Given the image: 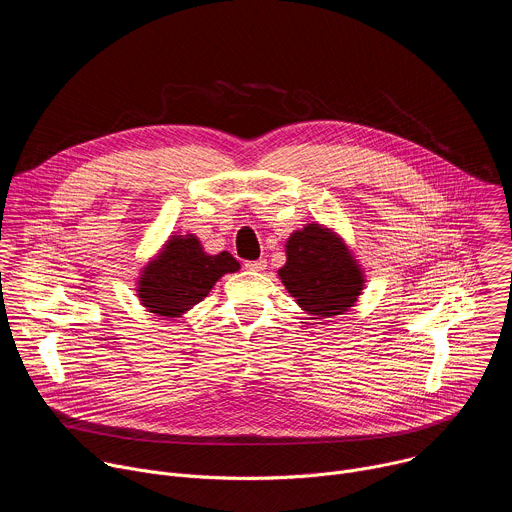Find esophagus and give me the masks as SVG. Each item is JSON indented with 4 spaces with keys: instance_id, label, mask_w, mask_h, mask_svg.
I'll use <instances>...</instances> for the list:
<instances>
[{
    "instance_id": "obj_1",
    "label": "esophagus",
    "mask_w": 512,
    "mask_h": 512,
    "mask_svg": "<svg viewBox=\"0 0 512 512\" xmlns=\"http://www.w3.org/2000/svg\"><path fill=\"white\" fill-rule=\"evenodd\" d=\"M265 267H267V261H265V259H257V261H247V263H245V269H247V271H255V273L263 271Z\"/></svg>"
}]
</instances>
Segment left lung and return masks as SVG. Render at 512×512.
Wrapping results in <instances>:
<instances>
[{
	"label": "left lung",
	"mask_w": 512,
	"mask_h": 512,
	"mask_svg": "<svg viewBox=\"0 0 512 512\" xmlns=\"http://www.w3.org/2000/svg\"><path fill=\"white\" fill-rule=\"evenodd\" d=\"M287 261L279 269L281 283L314 318H332L354 306L362 289V273L346 245L328 229L308 225L285 245Z\"/></svg>",
	"instance_id": "left-lung-1"
}]
</instances>
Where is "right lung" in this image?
<instances>
[{"mask_svg": "<svg viewBox=\"0 0 512 512\" xmlns=\"http://www.w3.org/2000/svg\"><path fill=\"white\" fill-rule=\"evenodd\" d=\"M239 267L227 251L206 255L194 235H174L160 257L143 269L137 294L150 312L176 318L202 302L225 273H235Z\"/></svg>", "mask_w": 512, "mask_h": 512, "instance_id": "right-lung-1", "label": "right lung"}]
</instances>
